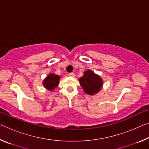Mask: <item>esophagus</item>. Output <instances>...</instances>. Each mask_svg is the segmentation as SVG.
Wrapping results in <instances>:
<instances>
[{
	"label": "esophagus",
	"instance_id": "34e87169",
	"mask_svg": "<svg viewBox=\"0 0 149 149\" xmlns=\"http://www.w3.org/2000/svg\"><path fill=\"white\" fill-rule=\"evenodd\" d=\"M69 75L70 77H74V73H70Z\"/></svg>",
	"mask_w": 149,
	"mask_h": 149
}]
</instances>
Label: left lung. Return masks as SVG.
<instances>
[{
    "mask_svg": "<svg viewBox=\"0 0 149 149\" xmlns=\"http://www.w3.org/2000/svg\"><path fill=\"white\" fill-rule=\"evenodd\" d=\"M79 80L81 86L88 95H92L99 92L102 85L101 78L90 70L85 72L84 76L80 77Z\"/></svg>",
    "mask_w": 149,
    "mask_h": 149,
    "instance_id": "1",
    "label": "left lung"
}]
</instances>
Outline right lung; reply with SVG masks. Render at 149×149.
<instances>
[{"mask_svg":"<svg viewBox=\"0 0 149 149\" xmlns=\"http://www.w3.org/2000/svg\"><path fill=\"white\" fill-rule=\"evenodd\" d=\"M60 76L53 74H50L44 80V86L49 90H53L58 85Z\"/></svg>","mask_w":149,"mask_h":149,"instance_id":"1","label":"right lung"}]
</instances>
